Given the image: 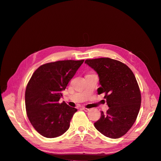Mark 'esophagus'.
I'll return each instance as SVG.
<instances>
[{
  "label": "esophagus",
  "instance_id": "obj_1",
  "mask_svg": "<svg viewBox=\"0 0 161 161\" xmlns=\"http://www.w3.org/2000/svg\"><path fill=\"white\" fill-rule=\"evenodd\" d=\"M81 109H83V111H85V112H89V109L86 108H85V107H82Z\"/></svg>",
  "mask_w": 161,
  "mask_h": 161
}]
</instances>
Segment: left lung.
Wrapping results in <instances>:
<instances>
[{
    "mask_svg": "<svg viewBox=\"0 0 161 161\" xmlns=\"http://www.w3.org/2000/svg\"><path fill=\"white\" fill-rule=\"evenodd\" d=\"M86 64L98 74L109 109L101 112L95 127L105 136L116 139L127 132L136 121L141 106V93L132 71L124 63L110 58L87 59Z\"/></svg>",
    "mask_w": 161,
    "mask_h": 161,
    "instance_id": "obj_1",
    "label": "left lung"
}]
</instances>
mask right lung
Wrapping results in <instances>:
<instances>
[{
  "label": "right lung",
  "instance_id": "add662e5",
  "mask_svg": "<svg viewBox=\"0 0 161 161\" xmlns=\"http://www.w3.org/2000/svg\"><path fill=\"white\" fill-rule=\"evenodd\" d=\"M84 60L58 61L40 66L33 73L25 90L29 119L42 136L52 138L63 134L77 109L59 103L62 91Z\"/></svg>",
  "mask_w": 161,
  "mask_h": 161
}]
</instances>
